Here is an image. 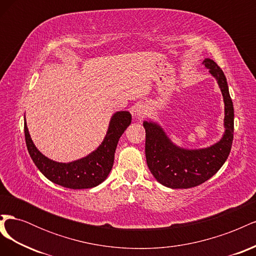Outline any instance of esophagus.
<instances>
[{"label":"esophagus","mask_w":256,"mask_h":256,"mask_svg":"<svg viewBox=\"0 0 256 256\" xmlns=\"http://www.w3.org/2000/svg\"><path fill=\"white\" fill-rule=\"evenodd\" d=\"M134 112L138 118H143L144 116L147 114V112H148V110H147V106L145 104H138L134 106Z\"/></svg>","instance_id":"1"}]
</instances>
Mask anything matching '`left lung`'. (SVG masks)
I'll use <instances>...</instances> for the list:
<instances>
[{
	"instance_id": "1",
	"label": "left lung",
	"mask_w": 256,
	"mask_h": 256,
	"mask_svg": "<svg viewBox=\"0 0 256 256\" xmlns=\"http://www.w3.org/2000/svg\"><path fill=\"white\" fill-rule=\"evenodd\" d=\"M202 64L209 69L223 96L224 132L218 142L203 148H184L172 142L157 122H143L147 166L158 182L171 189L196 187L208 180L226 161L233 143L234 106L226 78L212 60L205 58Z\"/></svg>"
}]
</instances>
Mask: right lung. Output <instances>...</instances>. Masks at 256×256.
Segmentation results:
<instances>
[{
  "instance_id": "obj_1",
  "label": "right lung",
  "mask_w": 256,
  "mask_h": 256,
  "mask_svg": "<svg viewBox=\"0 0 256 256\" xmlns=\"http://www.w3.org/2000/svg\"><path fill=\"white\" fill-rule=\"evenodd\" d=\"M128 111H118L112 116L104 141L88 156L70 162H58L38 150L30 136L24 116L26 143L30 158L35 166L48 180L62 187L69 189L94 188L106 180L110 174L116 146L120 138L131 124Z\"/></svg>"
}]
</instances>
